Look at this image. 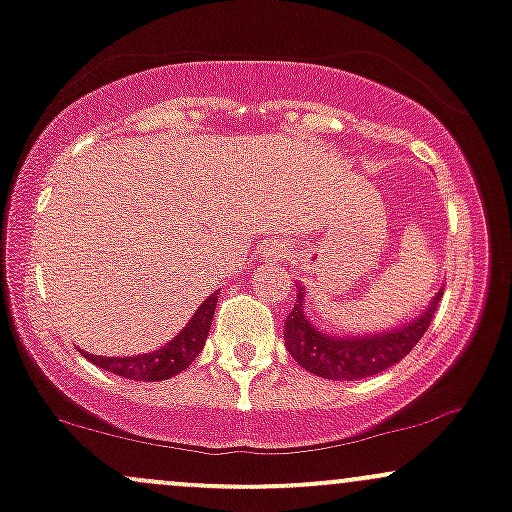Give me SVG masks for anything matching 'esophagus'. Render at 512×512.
Returning a JSON list of instances; mask_svg holds the SVG:
<instances>
[{
	"mask_svg": "<svg viewBox=\"0 0 512 512\" xmlns=\"http://www.w3.org/2000/svg\"><path fill=\"white\" fill-rule=\"evenodd\" d=\"M284 245H269L267 247V260L272 262V260H279V257H284Z\"/></svg>",
	"mask_w": 512,
	"mask_h": 512,
	"instance_id": "esophagus-1",
	"label": "esophagus"
}]
</instances>
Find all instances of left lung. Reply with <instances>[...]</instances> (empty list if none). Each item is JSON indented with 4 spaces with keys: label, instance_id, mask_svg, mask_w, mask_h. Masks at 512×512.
<instances>
[{
    "label": "left lung",
    "instance_id": "obj_1",
    "mask_svg": "<svg viewBox=\"0 0 512 512\" xmlns=\"http://www.w3.org/2000/svg\"><path fill=\"white\" fill-rule=\"evenodd\" d=\"M440 299L442 289L437 291L423 316L398 330H389V333L381 335H362V338H335V335L320 333L308 323L306 313H303V286L299 284L294 308L284 323L286 350L306 372L323 376V379L355 381L364 379V376H374L401 362L418 345L425 330L430 328L435 311L440 308Z\"/></svg>",
    "mask_w": 512,
    "mask_h": 512
}]
</instances>
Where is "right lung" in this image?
Instances as JSON below:
<instances>
[{
    "mask_svg": "<svg viewBox=\"0 0 512 512\" xmlns=\"http://www.w3.org/2000/svg\"><path fill=\"white\" fill-rule=\"evenodd\" d=\"M216 296H209L199 308H196L194 318L189 320L187 328L177 335V338L167 342L160 350L148 352V355L138 357H94L82 352L89 362L97 367L106 369L111 374H119L123 379H136V381H162L172 379L179 372L194 362L196 355L204 350L206 335H209L213 311H216Z\"/></svg>",
    "mask_w": 512,
    "mask_h": 512,
    "instance_id": "right-lung-1",
    "label": "right lung"
}]
</instances>
